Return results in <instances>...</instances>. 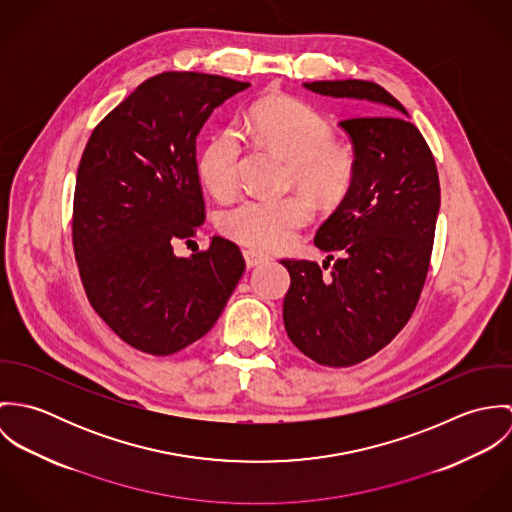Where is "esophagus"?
<instances>
[{
	"label": "esophagus",
	"instance_id": "1",
	"mask_svg": "<svg viewBox=\"0 0 512 512\" xmlns=\"http://www.w3.org/2000/svg\"><path fill=\"white\" fill-rule=\"evenodd\" d=\"M242 254H244V260H246V266H248V268H254V266L262 264V262L268 258L266 254H262V252H256V250H252V248H246V250H242Z\"/></svg>",
	"mask_w": 512,
	"mask_h": 512
}]
</instances>
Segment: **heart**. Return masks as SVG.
<instances>
[{
    "instance_id": "1",
    "label": "heart",
    "mask_w": 512,
    "mask_h": 512,
    "mask_svg": "<svg viewBox=\"0 0 512 512\" xmlns=\"http://www.w3.org/2000/svg\"><path fill=\"white\" fill-rule=\"evenodd\" d=\"M254 136L288 159V185L323 207L339 205L357 179L355 149L333 140L323 114L293 96H270L250 112ZM242 142L234 128L215 132L197 157L203 185L217 197L230 199L238 189ZM313 211L303 195L282 199H244L220 217V230L250 248L278 250L292 242L311 220Z\"/></svg>"
}]
</instances>
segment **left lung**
Segmentation results:
<instances>
[{
  "label": "left lung",
  "mask_w": 512,
  "mask_h": 512,
  "mask_svg": "<svg viewBox=\"0 0 512 512\" xmlns=\"http://www.w3.org/2000/svg\"><path fill=\"white\" fill-rule=\"evenodd\" d=\"M303 86L374 104L365 116L339 122L357 153V179L315 234V246L331 256L323 268L282 260L292 278L284 325L293 345L317 365L353 366L386 347L418 305L434 248L438 167L420 130L401 116L406 108L376 82ZM333 253L340 256L323 277Z\"/></svg>",
  "instance_id": "obj_1"
}]
</instances>
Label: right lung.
Here are the masks:
<instances>
[{"label":"right lung","mask_w":512,"mask_h":512,"mask_svg":"<svg viewBox=\"0 0 512 512\" xmlns=\"http://www.w3.org/2000/svg\"><path fill=\"white\" fill-rule=\"evenodd\" d=\"M250 82L217 74L147 78L90 134L74 187L73 246L94 311L134 349L167 357L211 331L244 274L240 248L177 258L205 222L197 136Z\"/></svg>","instance_id":"right-lung-1"}]
</instances>
